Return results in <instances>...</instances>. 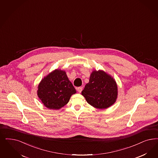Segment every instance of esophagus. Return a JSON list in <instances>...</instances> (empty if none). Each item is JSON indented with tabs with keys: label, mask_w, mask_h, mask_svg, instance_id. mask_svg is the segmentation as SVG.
Listing matches in <instances>:
<instances>
[{
	"label": "esophagus",
	"mask_w": 158,
	"mask_h": 158,
	"mask_svg": "<svg viewBox=\"0 0 158 158\" xmlns=\"http://www.w3.org/2000/svg\"><path fill=\"white\" fill-rule=\"evenodd\" d=\"M82 90H83V87H82V86H81V87H78L77 88V90L78 91V92L79 93H81V92L82 91Z\"/></svg>",
	"instance_id": "esophagus-1"
}]
</instances>
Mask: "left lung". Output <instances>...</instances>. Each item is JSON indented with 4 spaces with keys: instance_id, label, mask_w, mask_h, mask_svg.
Wrapping results in <instances>:
<instances>
[{
    "instance_id": "1",
    "label": "left lung",
    "mask_w": 158,
    "mask_h": 158,
    "mask_svg": "<svg viewBox=\"0 0 158 158\" xmlns=\"http://www.w3.org/2000/svg\"><path fill=\"white\" fill-rule=\"evenodd\" d=\"M82 94L94 107L107 109L116 100L117 86L113 78L103 71H93Z\"/></svg>"
}]
</instances>
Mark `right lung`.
Wrapping results in <instances>:
<instances>
[{
  "instance_id": "obj_1",
  "label": "right lung",
  "mask_w": 158,
  "mask_h": 158,
  "mask_svg": "<svg viewBox=\"0 0 158 158\" xmlns=\"http://www.w3.org/2000/svg\"><path fill=\"white\" fill-rule=\"evenodd\" d=\"M76 92L65 72L55 70L40 82L37 94L46 107L58 110L68 103L71 96Z\"/></svg>"
}]
</instances>
